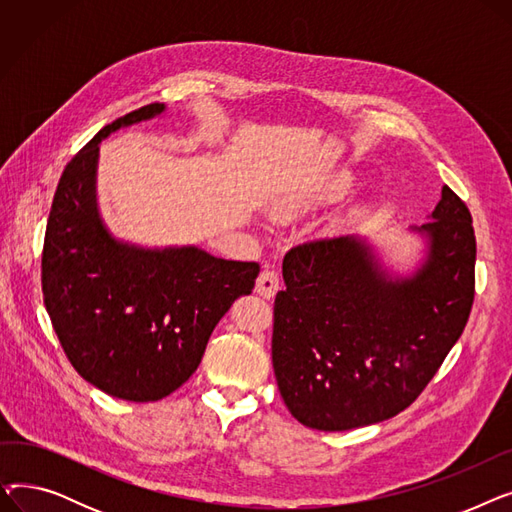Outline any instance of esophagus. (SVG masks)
Returning a JSON list of instances; mask_svg holds the SVG:
<instances>
[{
	"mask_svg": "<svg viewBox=\"0 0 512 512\" xmlns=\"http://www.w3.org/2000/svg\"><path fill=\"white\" fill-rule=\"evenodd\" d=\"M278 288H280V276L274 270H270V267H265V270L257 278L255 292L261 294L263 299H274Z\"/></svg>",
	"mask_w": 512,
	"mask_h": 512,
	"instance_id": "34e87169",
	"label": "esophagus"
}]
</instances>
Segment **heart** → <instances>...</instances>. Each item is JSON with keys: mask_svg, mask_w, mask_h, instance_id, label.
Here are the masks:
<instances>
[{"mask_svg": "<svg viewBox=\"0 0 512 512\" xmlns=\"http://www.w3.org/2000/svg\"><path fill=\"white\" fill-rule=\"evenodd\" d=\"M336 186H338V191H344V188L348 186V178H338Z\"/></svg>", "mask_w": 512, "mask_h": 512, "instance_id": "heart-1", "label": "heart"}]
</instances>
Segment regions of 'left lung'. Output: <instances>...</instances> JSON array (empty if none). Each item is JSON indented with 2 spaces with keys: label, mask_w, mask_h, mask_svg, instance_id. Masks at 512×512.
Here are the masks:
<instances>
[{
  "label": "left lung",
  "mask_w": 512,
  "mask_h": 512,
  "mask_svg": "<svg viewBox=\"0 0 512 512\" xmlns=\"http://www.w3.org/2000/svg\"><path fill=\"white\" fill-rule=\"evenodd\" d=\"M417 267L390 274L357 234L284 255L272 363L292 417L321 432L386 421L423 392L461 338L475 294V234L448 186L423 226Z\"/></svg>",
  "instance_id": "obj_1"
}]
</instances>
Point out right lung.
I'll use <instances>...</instances> for the list:
<instances>
[{
	"mask_svg": "<svg viewBox=\"0 0 512 512\" xmlns=\"http://www.w3.org/2000/svg\"><path fill=\"white\" fill-rule=\"evenodd\" d=\"M166 112L151 103L107 124L66 166L41 259L43 301L72 367L101 392L153 402L197 371L232 303L251 294L259 263L116 238L97 205L99 143Z\"/></svg>",
	"mask_w": 512,
	"mask_h": 512,
	"instance_id": "right-lung-1",
	"label": "right lung"
}]
</instances>
